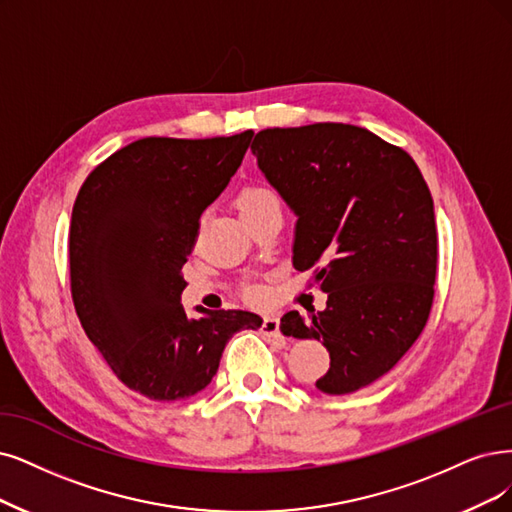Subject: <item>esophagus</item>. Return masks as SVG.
I'll return each mask as SVG.
<instances>
[{
  "mask_svg": "<svg viewBox=\"0 0 512 512\" xmlns=\"http://www.w3.org/2000/svg\"><path fill=\"white\" fill-rule=\"evenodd\" d=\"M261 331L266 333L268 337L278 339V342H285V337H282V333H280V318L278 316H266V318H263Z\"/></svg>",
  "mask_w": 512,
  "mask_h": 512,
  "instance_id": "esophagus-1",
  "label": "esophagus"
}]
</instances>
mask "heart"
<instances>
[{"label": "heart", "mask_w": 512, "mask_h": 512, "mask_svg": "<svg viewBox=\"0 0 512 512\" xmlns=\"http://www.w3.org/2000/svg\"><path fill=\"white\" fill-rule=\"evenodd\" d=\"M270 202H278V196L272 192V189L263 187V185L244 187L236 200L240 213H249V211H253V208H259V206L270 204ZM246 297H249L253 304H266L268 291L263 287H251L249 291H246Z\"/></svg>", "instance_id": "b5f03b06"}]
</instances>
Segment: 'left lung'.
<instances>
[{
  "instance_id": "8db88e82",
  "label": "left lung",
  "mask_w": 512,
  "mask_h": 512,
  "mask_svg": "<svg viewBox=\"0 0 512 512\" xmlns=\"http://www.w3.org/2000/svg\"><path fill=\"white\" fill-rule=\"evenodd\" d=\"M297 219L293 266L329 295L280 331L323 339L329 371L316 382L350 394L380 380L424 331L437 278L434 202L405 149L361 126L318 122L259 130L251 145Z\"/></svg>"
}]
</instances>
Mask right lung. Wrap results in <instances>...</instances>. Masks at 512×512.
Wrapping results in <instances>:
<instances>
[{"label":"right lung","instance_id":"add662e5","mask_svg":"<svg viewBox=\"0 0 512 512\" xmlns=\"http://www.w3.org/2000/svg\"><path fill=\"white\" fill-rule=\"evenodd\" d=\"M253 130L232 137H145L103 160L82 183L69 225L75 312L120 380L151 401H181L211 384L246 310L189 318L181 276L200 215L238 170Z\"/></svg>","mask_w":512,"mask_h":512}]
</instances>
